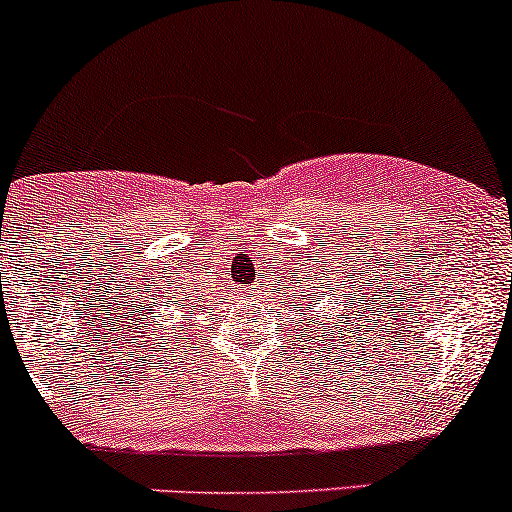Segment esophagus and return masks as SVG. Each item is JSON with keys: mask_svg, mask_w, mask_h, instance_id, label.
Segmentation results:
<instances>
[{"mask_svg": "<svg viewBox=\"0 0 512 512\" xmlns=\"http://www.w3.org/2000/svg\"><path fill=\"white\" fill-rule=\"evenodd\" d=\"M246 295H249V297H254V295H256V292H254V290H251V287H249V290H246Z\"/></svg>", "mask_w": 512, "mask_h": 512, "instance_id": "1", "label": "esophagus"}]
</instances>
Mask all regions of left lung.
Listing matches in <instances>:
<instances>
[{
	"instance_id": "8db88e82",
	"label": "left lung",
	"mask_w": 512,
	"mask_h": 512,
	"mask_svg": "<svg viewBox=\"0 0 512 512\" xmlns=\"http://www.w3.org/2000/svg\"><path fill=\"white\" fill-rule=\"evenodd\" d=\"M314 261V258H312ZM327 283L324 284L323 280ZM342 283L338 284L337 280ZM304 287L302 290H295V302H290V312H295L297 321H300V331L309 329V333H314V329L321 324L326 326V341H333L336 333L331 331H346V326H353V319H363V312H358V317H353V302L348 300V295H343V290H350L346 275L343 278H336L329 268H324L319 275H314L312 268H309V275L304 278ZM342 300L338 301L337 297ZM343 301H348V305H343ZM322 314V321L316 324V317Z\"/></svg>"
}]
</instances>
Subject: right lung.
<instances>
[{"instance_id":"obj_1","label":"right lung","mask_w":512,"mask_h":512,"mask_svg":"<svg viewBox=\"0 0 512 512\" xmlns=\"http://www.w3.org/2000/svg\"><path fill=\"white\" fill-rule=\"evenodd\" d=\"M166 283H169V280H166ZM154 292H157V300L164 302V307H174L176 319H193L191 312H188V309L193 307L191 295H186V292H183V287H176L174 280H171V285H157L154 290H149V295H147V292H142V295H140V304H137L140 309H137L135 319H137V326H140L142 331L149 329V331H152V336H157V329L162 326L157 319L152 317V314H154V309H152L154 307V304H152ZM166 329H169V326H164V331ZM179 329L183 331L181 321H179ZM171 331H176L174 324H171Z\"/></svg>"}]
</instances>
